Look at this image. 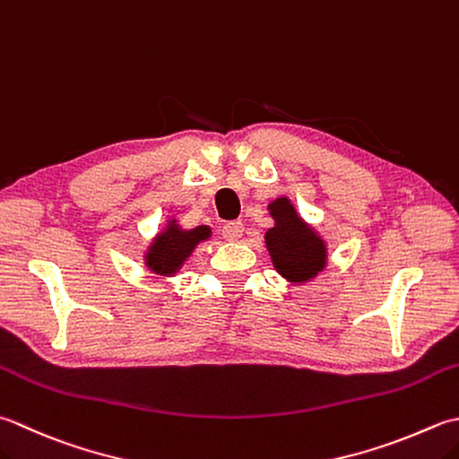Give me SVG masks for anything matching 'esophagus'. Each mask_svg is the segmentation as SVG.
I'll list each match as a JSON object with an SVG mask.
<instances>
[{
    "instance_id": "esophagus-1",
    "label": "esophagus",
    "mask_w": 459,
    "mask_h": 459,
    "mask_svg": "<svg viewBox=\"0 0 459 459\" xmlns=\"http://www.w3.org/2000/svg\"><path fill=\"white\" fill-rule=\"evenodd\" d=\"M242 232H245L242 222L240 221H230L222 227V238L229 240V242H237L242 237Z\"/></svg>"
}]
</instances>
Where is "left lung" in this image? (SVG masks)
Returning <instances> with one entry per match:
<instances>
[{"mask_svg": "<svg viewBox=\"0 0 459 459\" xmlns=\"http://www.w3.org/2000/svg\"><path fill=\"white\" fill-rule=\"evenodd\" d=\"M268 211L274 227L266 230L264 245L274 271L294 286L314 281L328 266L325 238L300 217L289 196H276Z\"/></svg>", "mask_w": 459, "mask_h": 459, "instance_id": "8db88e82", "label": "left lung"}]
</instances>
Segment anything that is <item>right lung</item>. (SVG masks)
I'll return each instance as SVG.
<instances>
[{"label": "right lung", "instance_id": "obj_1", "mask_svg": "<svg viewBox=\"0 0 459 459\" xmlns=\"http://www.w3.org/2000/svg\"><path fill=\"white\" fill-rule=\"evenodd\" d=\"M212 235L211 227H195V229H183L177 219H167V224L160 229L152 240L145 253H143V260H145V266L152 274L157 276H177L181 273V268L195 248L201 245V242L209 240Z\"/></svg>", "mask_w": 459, "mask_h": 459}]
</instances>
